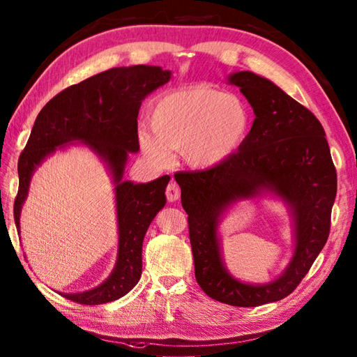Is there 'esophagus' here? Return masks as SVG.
Returning <instances> with one entry per match:
<instances>
[{"label": "esophagus", "instance_id": "1", "mask_svg": "<svg viewBox=\"0 0 357 357\" xmlns=\"http://www.w3.org/2000/svg\"><path fill=\"white\" fill-rule=\"evenodd\" d=\"M179 195H181V190H179V185L176 183H170L169 185H167L165 196H167V199H169L170 202L178 201L179 199Z\"/></svg>", "mask_w": 357, "mask_h": 357}]
</instances>
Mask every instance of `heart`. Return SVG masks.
<instances>
[{"instance_id": "obj_1", "label": "heart", "mask_w": 357, "mask_h": 357, "mask_svg": "<svg viewBox=\"0 0 357 357\" xmlns=\"http://www.w3.org/2000/svg\"><path fill=\"white\" fill-rule=\"evenodd\" d=\"M252 121V112L239 96L196 84L155 100L150 107L151 128H141L139 144L159 165L170 162V149H181L188 165L208 169L244 146Z\"/></svg>"}]
</instances>
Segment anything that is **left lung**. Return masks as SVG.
Masks as SVG:
<instances>
[{
  "instance_id": "left-lung-1",
  "label": "left lung",
  "mask_w": 357,
  "mask_h": 357,
  "mask_svg": "<svg viewBox=\"0 0 357 357\" xmlns=\"http://www.w3.org/2000/svg\"><path fill=\"white\" fill-rule=\"evenodd\" d=\"M252 104L255 123L244 146L224 162L199 172H178L187 211L195 278L211 299L233 307H257L287 298L305 278L330 234L337 178L324 127L312 112L271 81L252 72L229 78ZM270 188L291 204L296 252L278 281L238 283L225 271L215 236L217 216L229 203Z\"/></svg>"
}]
</instances>
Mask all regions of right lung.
Here are the masks:
<instances>
[{
	"instance_id": "obj_1",
	"label": "right lung",
	"mask_w": 357,
	"mask_h": 357,
	"mask_svg": "<svg viewBox=\"0 0 357 357\" xmlns=\"http://www.w3.org/2000/svg\"><path fill=\"white\" fill-rule=\"evenodd\" d=\"M170 79L161 67H115L64 89L44 105L18 159L20 185L13 218L20 230V211L30 176L58 146L82 141L109 162L115 176L119 252L110 278L95 290L64 294L77 304L100 305L123 298L138 284L142 268V241L150 222L165 204L170 176L147 184L121 181L128 151L139 150L138 112L150 92Z\"/></svg>"
}]
</instances>
